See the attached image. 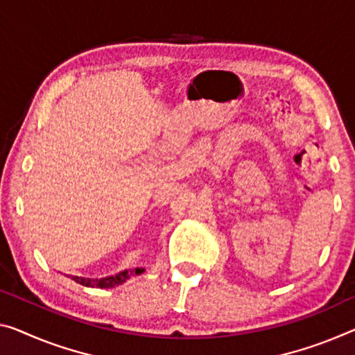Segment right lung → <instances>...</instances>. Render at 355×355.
Listing matches in <instances>:
<instances>
[{
    "label": "right lung",
    "mask_w": 355,
    "mask_h": 355,
    "mask_svg": "<svg viewBox=\"0 0 355 355\" xmlns=\"http://www.w3.org/2000/svg\"><path fill=\"white\" fill-rule=\"evenodd\" d=\"M144 270L143 268H135V270H125L117 272V275L114 276H106V277H101V279H90V277H79V276H73V279L76 282H79L80 286H85V287H98V288H109V287H114V286H119L125 282L130 277L135 276V275H141Z\"/></svg>",
    "instance_id": "add662e5"
}]
</instances>
